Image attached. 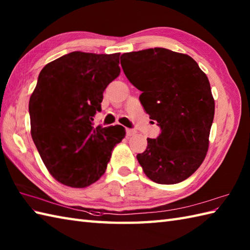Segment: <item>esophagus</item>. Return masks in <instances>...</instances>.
I'll list each match as a JSON object with an SVG mask.
<instances>
[{
	"label": "esophagus",
	"mask_w": 250,
	"mask_h": 250,
	"mask_svg": "<svg viewBox=\"0 0 250 250\" xmlns=\"http://www.w3.org/2000/svg\"><path fill=\"white\" fill-rule=\"evenodd\" d=\"M136 133V131L134 129H126V135L132 136Z\"/></svg>",
	"instance_id": "obj_1"
}]
</instances>
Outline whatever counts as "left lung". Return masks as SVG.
<instances>
[{
  "instance_id": "left-lung-1",
  "label": "left lung",
  "mask_w": 250,
  "mask_h": 250,
  "mask_svg": "<svg viewBox=\"0 0 250 250\" xmlns=\"http://www.w3.org/2000/svg\"><path fill=\"white\" fill-rule=\"evenodd\" d=\"M129 82L161 133L136 156L152 182L172 185L191 176L205 159L215 102L208 78L192 58L166 48L121 55Z\"/></svg>"
}]
</instances>
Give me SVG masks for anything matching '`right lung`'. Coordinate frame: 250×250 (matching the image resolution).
Masks as SVG:
<instances>
[{
    "label": "right lung",
    "instance_id": "1",
    "mask_svg": "<svg viewBox=\"0 0 250 250\" xmlns=\"http://www.w3.org/2000/svg\"><path fill=\"white\" fill-rule=\"evenodd\" d=\"M119 56L73 51L43 67L29 102L31 135L58 182L84 188L104 174L121 125L94 128L103 92L119 76Z\"/></svg>",
    "mask_w": 250,
    "mask_h": 250
}]
</instances>
